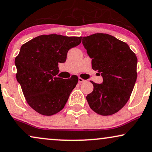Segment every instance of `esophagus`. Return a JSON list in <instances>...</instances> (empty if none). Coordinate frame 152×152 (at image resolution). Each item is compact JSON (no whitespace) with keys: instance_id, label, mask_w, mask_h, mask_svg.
<instances>
[{"instance_id":"1","label":"esophagus","mask_w":152,"mask_h":152,"mask_svg":"<svg viewBox=\"0 0 152 152\" xmlns=\"http://www.w3.org/2000/svg\"><path fill=\"white\" fill-rule=\"evenodd\" d=\"M86 81V80H84V79H83L82 78H78V82L80 83H83V82H85Z\"/></svg>"}]
</instances>
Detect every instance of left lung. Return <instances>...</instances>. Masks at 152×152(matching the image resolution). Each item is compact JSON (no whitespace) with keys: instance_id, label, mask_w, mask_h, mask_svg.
Masks as SVG:
<instances>
[{"instance_id":"obj_1","label":"left lung","mask_w":152,"mask_h":152,"mask_svg":"<svg viewBox=\"0 0 152 152\" xmlns=\"http://www.w3.org/2000/svg\"><path fill=\"white\" fill-rule=\"evenodd\" d=\"M82 43L92 58V66L103 77L102 84L91 83L94 90L86 96L89 106L97 114H115L130 98L137 79L135 54L128 44L108 34L83 37Z\"/></svg>"}]
</instances>
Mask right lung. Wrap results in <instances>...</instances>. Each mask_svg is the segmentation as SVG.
Listing matches in <instances>:
<instances>
[{"mask_svg": "<svg viewBox=\"0 0 152 152\" xmlns=\"http://www.w3.org/2000/svg\"><path fill=\"white\" fill-rule=\"evenodd\" d=\"M81 37L42 35L21 46L15 58L17 81L28 105L39 114L50 116L62 110L78 78L57 76L58 63L66 61L68 50L79 45Z\"/></svg>", "mask_w": 152, "mask_h": 152, "instance_id": "obj_1", "label": "right lung"}]
</instances>
